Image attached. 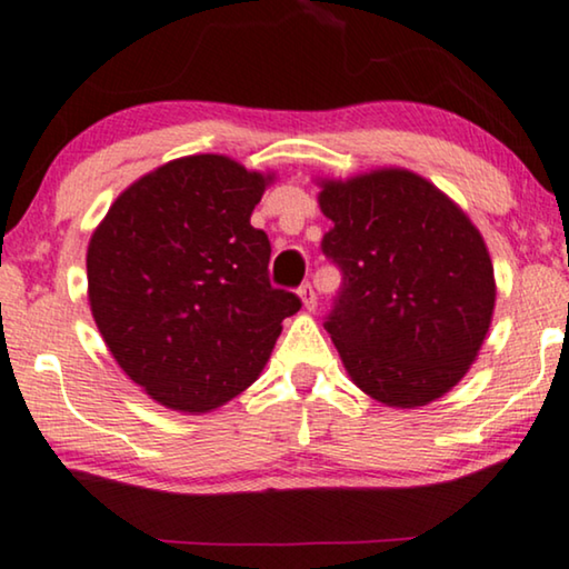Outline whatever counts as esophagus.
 Returning a JSON list of instances; mask_svg holds the SVG:
<instances>
[{
	"mask_svg": "<svg viewBox=\"0 0 569 569\" xmlns=\"http://www.w3.org/2000/svg\"><path fill=\"white\" fill-rule=\"evenodd\" d=\"M299 296H301L303 307H307L309 311L317 307V291H315V286H311V283H303V286L299 288Z\"/></svg>",
	"mask_w": 569,
	"mask_h": 569,
	"instance_id": "34e87169",
	"label": "esophagus"
}]
</instances>
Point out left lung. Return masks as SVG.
I'll use <instances>...</instances> for the list:
<instances>
[{
  "label": "left lung",
  "mask_w": 569,
  "mask_h": 569,
  "mask_svg": "<svg viewBox=\"0 0 569 569\" xmlns=\"http://www.w3.org/2000/svg\"><path fill=\"white\" fill-rule=\"evenodd\" d=\"M322 252L342 273L325 330L350 379L389 407L443 397L475 361L495 309L492 260L467 213L420 174L322 182Z\"/></svg>",
  "instance_id": "8db88e82"
}]
</instances>
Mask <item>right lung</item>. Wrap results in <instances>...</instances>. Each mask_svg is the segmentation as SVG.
<instances>
[{"instance_id": "obj_1", "label": "right lung", "mask_w": 569, "mask_h": 569, "mask_svg": "<svg viewBox=\"0 0 569 569\" xmlns=\"http://www.w3.org/2000/svg\"><path fill=\"white\" fill-rule=\"evenodd\" d=\"M268 180L229 157L174 159L123 190L90 239L102 340L170 410L206 412L244 391L301 309L270 286V239L250 223Z\"/></svg>"}]
</instances>
